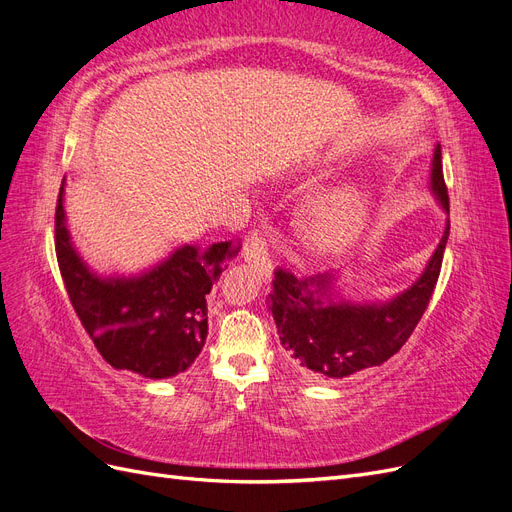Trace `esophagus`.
<instances>
[{"instance_id": "1", "label": "esophagus", "mask_w": 512, "mask_h": 512, "mask_svg": "<svg viewBox=\"0 0 512 512\" xmlns=\"http://www.w3.org/2000/svg\"><path fill=\"white\" fill-rule=\"evenodd\" d=\"M243 258H245V262H250V265L256 267V271L262 275V280H271L273 265L267 256L265 241H262V237H258V232L245 241Z\"/></svg>"}]
</instances>
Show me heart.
Wrapping results in <instances>:
<instances>
[{"label":"heart","mask_w":512,"mask_h":512,"mask_svg":"<svg viewBox=\"0 0 512 512\" xmlns=\"http://www.w3.org/2000/svg\"><path fill=\"white\" fill-rule=\"evenodd\" d=\"M367 220V194L359 185L342 183L309 198L301 218V230L312 250L320 254H337L363 235Z\"/></svg>","instance_id":"obj_1"}]
</instances>
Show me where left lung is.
<instances>
[{"mask_svg": "<svg viewBox=\"0 0 512 512\" xmlns=\"http://www.w3.org/2000/svg\"><path fill=\"white\" fill-rule=\"evenodd\" d=\"M429 190L448 215L440 143L433 149ZM444 235L416 282L386 301H352L342 292V271L297 280L277 271L267 299L288 363L314 382L344 380L389 361L408 342L438 284Z\"/></svg>", "mask_w": 512, "mask_h": 512, "instance_id": "1", "label": "left lung"}]
</instances>
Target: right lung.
Wrapping results in <instances>:
<instances>
[{
	"label": "right lung",
	"mask_w": 512,
	"mask_h": 512,
	"mask_svg": "<svg viewBox=\"0 0 512 512\" xmlns=\"http://www.w3.org/2000/svg\"><path fill=\"white\" fill-rule=\"evenodd\" d=\"M66 177L55 211V252L76 316L115 369L164 380L188 369L207 339V294L220 280L230 241L185 243L132 275H102L76 250L66 207Z\"/></svg>",
	"instance_id": "1"
}]
</instances>
